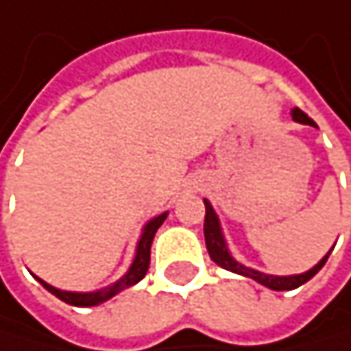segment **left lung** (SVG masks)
Instances as JSON below:
<instances>
[{"mask_svg":"<svg viewBox=\"0 0 351 351\" xmlns=\"http://www.w3.org/2000/svg\"><path fill=\"white\" fill-rule=\"evenodd\" d=\"M291 118L300 124H308V127H316V122L312 118H308V114H304L300 108H293L291 110ZM206 204V218H204V237H206V247H208V254L210 258L224 270H231L235 274H241V277H247V279H254L256 283L272 289V291H289V289H295L304 283H308L314 274L324 266L327 262L331 250L327 252V256H322L318 264H314L310 270L306 272H300V274H289V277H279V274H266V272H260L256 268H250L245 264H241L239 260L233 258V254L229 252V245H227V239L222 235V227H220V220H218V214L214 212L212 204L208 199H204Z\"/></svg>","mask_w":351,"mask_h":351,"instance_id":"obj_1","label":"left lung"}]
</instances>
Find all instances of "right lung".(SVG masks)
I'll use <instances>...</instances> for the list:
<instances>
[{
	"mask_svg": "<svg viewBox=\"0 0 351 351\" xmlns=\"http://www.w3.org/2000/svg\"><path fill=\"white\" fill-rule=\"evenodd\" d=\"M166 216H168V212H162V214H158L156 218H152V220L145 224V227H143V233H141V237H139V241H137L135 258H133L129 270L124 272L116 283H112V285H108V287H104V289H97V291H64V289H58V287L45 283V281L39 279V277H37V281H39L49 293H53L56 298H60L62 302H66V304H70V306L89 308V306H99V304L108 302L110 298H114V295L120 293L122 289L137 285V283L145 277V272H147V268H149V252H152L154 235H156V231L162 227V222L166 220Z\"/></svg>",
	"mask_w": 351,
	"mask_h": 351,
	"instance_id": "1",
	"label": "right lung"
}]
</instances>
